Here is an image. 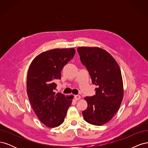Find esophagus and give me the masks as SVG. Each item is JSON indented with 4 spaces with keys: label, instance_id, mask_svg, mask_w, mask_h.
I'll return each instance as SVG.
<instances>
[{
    "label": "esophagus",
    "instance_id": "34e87169",
    "mask_svg": "<svg viewBox=\"0 0 148 148\" xmlns=\"http://www.w3.org/2000/svg\"><path fill=\"white\" fill-rule=\"evenodd\" d=\"M80 99H81V96H80L79 95H75V101H78Z\"/></svg>",
    "mask_w": 148,
    "mask_h": 148
}]
</instances>
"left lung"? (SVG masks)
Wrapping results in <instances>:
<instances>
[{"label":"left lung","instance_id":"1","mask_svg":"<svg viewBox=\"0 0 148 148\" xmlns=\"http://www.w3.org/2000/svg\"><path fill=\"white\" fill-rule=\"evenodd\" d=\"M77 51L92 84L97 86L95 96L84 97L88 107L82 112L83 118L90 124L103 125L112 119L123 100V84L120 67L104 49L79 47Z\"/></svg>","mask_w":148,"mask_h":148}]
</instances>
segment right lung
<instances>
[{"label":"right lung","mask_w":148,"mask_h":148,"mask_svg":"<svg viewBox=\"0 0 148 148\" xmlns=\"http://www.w3.org/2000/svg\"><path fill=\"white\" fill-rule=\"evenodd\" d=\"M75 50L54 49L36 57L29 67L26 89L31 107L46 127L54 128L64 122L73 96L54 92L55 82L61 78L63 67L73 57Z\"/></svg>","instance_id":"1"}]
</instances>
